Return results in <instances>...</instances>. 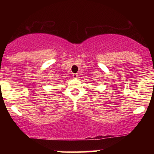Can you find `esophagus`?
Masks as SVG:
<instances>
[{
	"mask_svg": "<svg viewBox=\"0 0 154 154\" xmlns=\"http://www.w3.org/2000/svg\"><path fill=\"white\" fill-rule=\"evenodd\" d=\"M72 77H74L75 79L77 78V74H73V75H72Z\"/></svg>",
	"mask_w": 154,
	"mask_h": 154,
	"instance_id": "esophagus-1",
	"label": "esophagus"
}]
</instances>
